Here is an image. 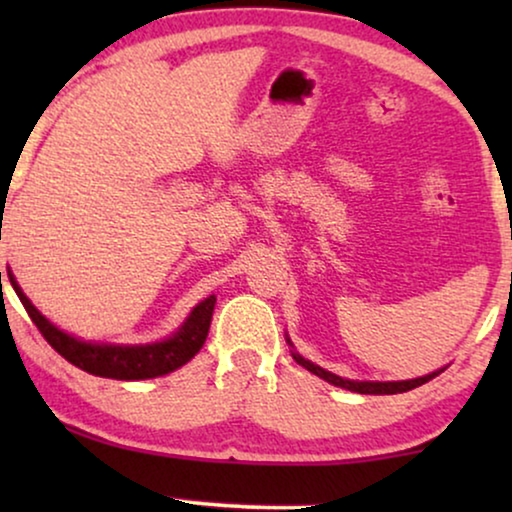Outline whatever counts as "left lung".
<instances>
[{
	"label": "left lung",
	"mask_w": 512,
	"mask_h": 512,
	"mask_svg": "<svg viewBox=\"0 0 512 512\" xmlns=\"http://www.w3.org/2000/svg\"><path fill=\"white\" fill-rule=\"evenodd\" d=\"M286 342H289V345H291L289 338H286ZM291 354H293V359H296V363H300V366L310 370V373L319 375L321 380L331 382V384H335V387L356 391V394H377V396H380V394H403V391L422 387V384L433 380V377L440 375L445 370V368H440V370H436V373H429V375H424V377H415V380H403V382H356V380H345V377H340V375H335V373H328V370L319 368L317 363L303 359V356H300L298 352H291Z\"/></svg>",
	"instance_id": "8db88e82"
}]
</instances>
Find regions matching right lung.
<instances>
[{"instance_id": "obj_1", "label": "right lung", "mask_w": 512, "mask_h": 512, "mask_svg": "<svg viewBox=\"0 0 512 512\" xmlns=\"http://www.w3.org/2000/svg\"><path fill=\"white\" fill-rule=\"evenodd\" d=\"M9 279L16 289L20 303L25 305L27 314L39 328L48 345L60 356H65L76 368L86 370L97 377H111V380H149L172 373L193 359L205 345L209 324H212V312L216 298L209 296L202 300L193 312L188 314L184 326L179 328L172 338L163 342H151V345H100V342H86L74 338L58 326H53L37 307L30 303V298L20 291L16 279L9 272Z\"/></svg>"}]
</instances>
